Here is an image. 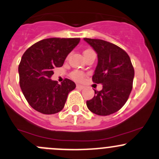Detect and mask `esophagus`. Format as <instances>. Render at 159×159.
I'll list each match as a JSON object with an SVG mask.
<instances>
[{
  "mask_svg": "<svg viewBox=\"0 0 159 159\" xmlns=\"http://www.w3.org/2000/svg\"><path fill=\"white\" fill-rule=\"evenodd\" d=\"M77 89H83L84 88V85H81V84H77L76 85Z\"/></svg>",
  "mask_w": 159,
  "mask_h": 159,
  "instance_id": "1",
  "label": "esophagus"
}]
</instances>
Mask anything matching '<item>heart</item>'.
Returning a JSON list of instances; mask_svg holds the SVG:
<instances>
[{
    "label": "heart",
    "instance_id": "heart-1",
    "mask_svg": "<svg viewBox=\"0 0 159 159\" xmlns=\"http://www.w3.org/2000/svg\"><path fill=\"white\" fill-rule=\"evenodd\" d=\"M91 50H90V49L84 50V53H86V52L91 51ZM84 76H85V75H84V72H82L81 70H73V71L70 74V78H71V79H73L74 81H78V82H81V81L84 80Z\"/></svg>",
    "mask_w": 159,
    "mask_h": 159
}]
</instances>
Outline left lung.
Here are the masks:
<instances>
[{
  "label": "left lung",
  "mask_w": 159,
  "mask_h": 159,
  "mask_svg": "<svg viewBox=\"0 0 159 159\" xmlns=\"http://www.w3.org/2000/svg\"><path fill=\"white\" fill-rule=\"evenodd\" d=\"M84 39L98 54L92 81L102 84V89L95 90V96L86 104L93 113L110 115L127 102L133 88L134 69L129 55L118 46L98 39Z\"/></svg>",
  "instance_id": "obj_1"
}]
</instances>
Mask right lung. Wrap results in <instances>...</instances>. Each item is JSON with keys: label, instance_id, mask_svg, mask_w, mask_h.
I'll list each match as a JSON object with an SVG mask.
<instances>
[{"label": "right lung", "instance_id": "right-lung-1", "mask_svg": "<svg viewBox=\"0 0 159 159\" xmlns=\"http://www.w3.org/2000/svg\"><path fill=\"white\" fill-rule=\"evenodd\" d=\"M80 38H50L35 43L24 53L18 66L19 84L25 98L35 110L54 114L63 109L67 95L76 87L65 78L61 84L50 79L53 69L64 64Z\"/></svg>", "mask_w": 159, "mask_h": 159}]
</instances>
